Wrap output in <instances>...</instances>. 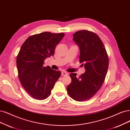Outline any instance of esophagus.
Masks as SVG:
<instances>
[{
  "instance_id": "1",
  "label": "esophagus",
  "mask_w": 130,
  "mask_h": 130,
  "mask_svg": "<svg viewBox=\"0 0 130 130\" xmlns=\"http://www.w3.org/2000/svg\"><path fill=\"white\" fill-rule=\"evenodd\" d=\"M69 74V73L68 72H66L65 71H62L61 72V75L62 76H65V75H68Z\"/></svg>"
}]
</instances>
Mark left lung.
I'll return each mask as SVG.
<instances>
[{
  "label": "left lung",
  "instance_id": "1",
  "mask_svg": "<svg viewBox=\"0 0 130 130\" xmlns=\"http://www.w3.org/2000/svg\"><path fill=\"white\" fill-rule=\"evenodd\" d=\"M73 36L80 49L79 61L83 63L86 72L78 78L76 73H71L72 81L66 89L72 99L80 102L92 98L102 87L108 69L109 58L102 40L95 33L79 30Z\"/></svg>",
  "mask_w": 130,
  "mask_h": 130
}]
</instances>
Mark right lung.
I'll list each match as a JSON object with an SVG mask.
<instances>
[{
	"mask_svg": "<svg viewBox=\"0 0 130 130\" xmlns=\"http://www.w3.org/2000/svg\"><path fill=\"white\" fill-rule=\"evenodd\" d=\"M65 36L64 33L43 32L29 37L22 45L17 57L18 77L26 92L36 100L50 95L60 71L43 66L44 60L55 54L56 46Z\"/></svg>",
	"mask_w": 130,
	"mask_h": 130,
	"instance_id": "add662e5",
	"label": "right lung"
}]
</instances>
